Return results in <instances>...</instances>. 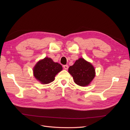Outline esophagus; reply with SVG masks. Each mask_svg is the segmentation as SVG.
<instances>
[{"instance_id":"esophagus-1","label":"esophagus","mask_w":130,"mask_h":130,"mask_svg":"<svg viewBox=\"0 0 130 130\" xmlns=\"http://www.w3.org/2000/svg\"><path fill=\"white\" fill-rule=\"evenodd\" d=\"M63 68L64 69L67 70L68 69V65H64L63 66Z\"/></svg>"}]
</instances>
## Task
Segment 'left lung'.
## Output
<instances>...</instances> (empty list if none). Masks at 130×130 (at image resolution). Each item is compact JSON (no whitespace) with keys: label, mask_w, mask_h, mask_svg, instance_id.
<instances>
[{"label":"left lung","mask_w":130,"mask_h":130,"mask_svg":"<svg viewBox=\"0 0 130 130\" xmlns=\"http://www.w3.org/2000/svg\"><path fill=\"white\" fill-rule=\"evenodd\" d=\"M68 72L72 75L75 83L82 87L88 86L95 76L93 65L83 58H80L70 66Z\"/></svg>","instance_id":"obj_1"}]
</instances>
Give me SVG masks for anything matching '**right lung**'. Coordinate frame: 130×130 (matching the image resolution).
Segmentation results:
<instances>
[{
    "mask_svg": "<svg viewBox=\"0 0 130 130\" xmlns=\"http://www.w3.org/2000/svg\"><path fill=\"white\" fill-rule=\"evenodd\" d=\"M62 70L60 64L54 62L52 58L45 57L37 63L33 72L36 80L42 84H48L54 80L56 75Z\"/></svg>",
    "mask_w": 130,
    "mask_h": 130,
    "instance_id": "obj_1",
    "label": "right lung"
}]
</instances>
